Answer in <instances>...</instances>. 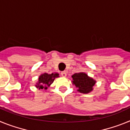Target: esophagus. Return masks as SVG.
<instances>
[{
	"label": "esophagus",
	"instance_id": "esophagus-1",
	"mask_svg": "<svg viewBox=\"0 0 130 130\" xmlns=\"http://www.w3.org/2000/svg\"><path fill=\"white\" fill-rule=\"evenodd\" d=\"M66 75H67V74H66V72H65V71H64V72H61V75L62 77H66Z\"/></svg>",
	"mask_w": 130,
	"mask_h": 130
}]
</instances>
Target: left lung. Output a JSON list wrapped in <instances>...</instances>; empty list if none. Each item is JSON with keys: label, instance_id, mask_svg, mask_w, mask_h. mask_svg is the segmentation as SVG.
Here are the masks:
<instances>
[{"label": "left lung", "instance_id": "1", "mask_svg": "<svg viewBox=\"0 0 130 130\" xmlns=\"http://www.w3.org/2000/svg\"><path fill=\"white\" fill-rule=\"evenodd\" d=\"M72 77L73 79V84L78 88V91L84 94L92 91V87L96 83V81L92 78L89 77L86 73L82 72L73 74Z\"/></svg>", "mask_w": 130, "mask_h": 130}]
</instances>
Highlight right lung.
I'll list each match as a JSON object with an SVG mask.
<instances>
[{
  "label": "right lung",
  "mask_w": 130,
  "mask_h": 130,
  "mask_svg": "<svg viewBox=\"0 0 130 130\" xmlns=\"http://www.w3.org/2000/svg\"><path fill=\"white\" fill-rule=\"evenodd\" d=\"M58 77V73H51V74H47V73H43L39 77L38 83H37L36 87H38L41 89H47V87L50 86L51 83L54 81L56 77Z\"/></svg>",
  "instance_id": "add662e5"
}]
</instances>
